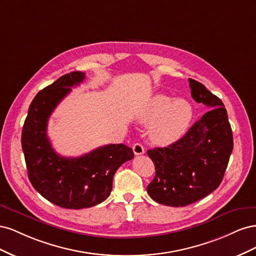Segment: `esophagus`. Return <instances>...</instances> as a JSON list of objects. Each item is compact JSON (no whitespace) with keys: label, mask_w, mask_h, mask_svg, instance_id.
I'll return each mask as SVG.
<instances>
[{"label":"esophagus","mask_w":256,"mask_h":256,"mask_svg":"<svg viewBox=\"0 0 256 256\" xmlns=\"http://www.w3.org/2000/svg\"><path fill=\"white\" fill-rule=\"evenodd\" d=\"M132 150H134V154H136V156H138V154H144V147L140 143H136L132 146Z\"/></svg>","instance_id":"34e87169"}]
</instances>
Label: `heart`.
Returning <instances> with one entry per match:
<instances>
[{
    "mask_svg": "<svg viewBox=\"0 0 256 256\" xmlns=\"http://www.w3.org/2000/svg\"><path fill=\"white\" fill-rule=\"evenodd\" d=\"M192 106L184 99H174L164 94L154 95L142 110L138 120L150 126L152 141L159 145L176 142L186 134L192 120Z\"/></svg>",
    "mask_w": 256,
    "mask_h": 256,
    "instance_id": "heart-1",
    "label": "heart"
}]
</instances>
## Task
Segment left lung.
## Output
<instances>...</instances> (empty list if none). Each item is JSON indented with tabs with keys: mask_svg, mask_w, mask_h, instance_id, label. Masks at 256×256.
I'll return each instance as SVG.
<instances>
[{
	"mask_svg": "<svg viewBox=\"0 0 256 256\" xmlns=\"http://www.w3.org/2000/svg\"><path fill=\"white\" fill-rule=\"evenodd\" d=\"M189 84L192 98L208 112L175 143L147 150L156 170L147 192L166 206H187L210 194L220 186L233 150V134L221 99L202 83L189 79Z\"/></svg>",
	"mask_w": 256,
	"mask_h": 256,
	"instance_id": "1",
	"label": "left lung"
}]
</instances>
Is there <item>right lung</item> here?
Segmentation results:
<instances>
[{"label":"right lung","mask_w":256,"mask_h":256,"mask_svg":"<svg viewBox=\"0 0 256 256\" xmlns=\"http://www.w3.org/2000/svg\"><path fill=\"white\" fill-rule=\"evenodd\" d=\"M84 79V72H72L38 92L30 104L21 136L30 184L49 202L68 209L104 202L111 193L115 172L134 158L132 150L124 144L104 145L78 158L62 157L53 150L47 136L50 115Z\"/></svg>","instance_id":"add662e5"}]
</instances>
